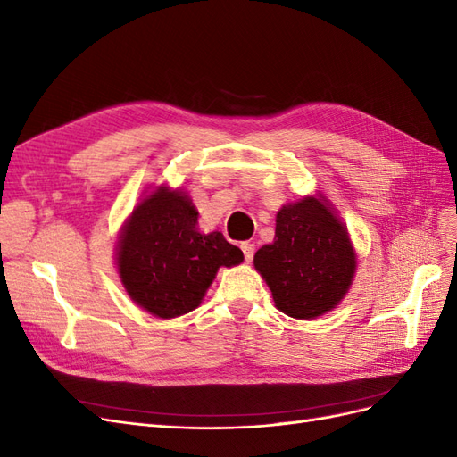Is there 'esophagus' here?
I'll use <instances>...</instances> for the list:
<instances>
[{"instance_id": "esophagus-1", "label": "esophagus", "mask_w": 457, "mask_h": 457, "mask_svg": "<svg viewBox=\"0 0 457 457\" xmlns=\"http://www.w3.org/2000/svg\"><path fill=\"white\" fill-rule=\"evenodd\" d=\"M242 252H244V257H245V261L250 262L252 259H253V253H255V244H252V242H242Z\"/></svg>"}]
</instances>
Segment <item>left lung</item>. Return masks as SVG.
Instances as JSON below:
<instances>
[{
  "instance_id": "8db88e82",
  "label": "left lung",
  "mask_w": 457,
  "mask_h": 457,
  "mask_svg": "<svg viewBox=\"0 0 457 457\" xmlns=\"http://www.w3.org/2000/svg\"><path fill=\"white\" fill-rule=\"evenodd\" d=\"M253 265L270 287L276 309L311 320L347 295L356 253L347 227L320 195L282 205L274 242L257 250Z\"/></svg>"
}]
</instances>
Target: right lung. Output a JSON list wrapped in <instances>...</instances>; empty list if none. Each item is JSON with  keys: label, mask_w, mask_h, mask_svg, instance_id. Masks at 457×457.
<instances>
[{"label": "right lung", "mask_w": 457, "mask_h": 457, "mask_svg": "<svg viewBox=\"0 0 457 457\" xmlns=\"http://www.w3.org/2000/svg\"><path fill=\"white\" fill-rule=\"evenodd\" d=\"M198 210L183 190L158 187L135 205L118 240V272L128 295L158 318L195 311L219 267L244 261L220 232L198 230Z\"/></svg>", "instance_id": "add662e5"}]
</instances>
